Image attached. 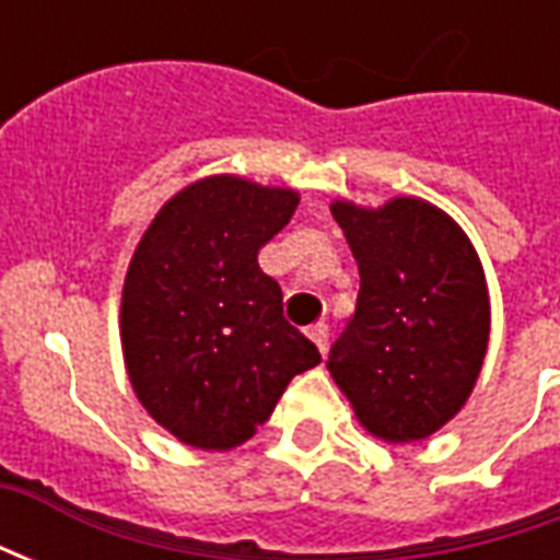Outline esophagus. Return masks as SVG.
<instances>
[{
	"instance_id": "34e87169",
	"label": "esophagus",
	"mask_w": 560,
	"mask_h": 560,
	"mask_svg": "<svg viewBox=\"0 0 560 560\" xmlns=\"http://www.w3.org/2000/svg\"><path fill=\"white\" fill-rule=\"evenodd\" d=\"M308 339L315 341L317 351H320V353L327 351V341H329V327H327V324H315V327H308Z\"/></svg>"
}]
</instances>
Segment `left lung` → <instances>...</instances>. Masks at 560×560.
I'll return each mask as SVG.
<instances>
[{
    "mask_svg": "<svg viewBox=\"0 0 560 560\" xmlns=\"http://www.w3.org/2000/svg\"><path fill=\"white\" fill-rule=\"evenodd\" d=\"M348 236L360 293L327 369L365 429L422 441L468 401L489 345L480 257L456 221L425 200L387 207L332 203Z\"/></svg>",
    "mask_w": 560,
    "mask_h": 560,
    "instance_id": "8db88e82",
    "label": "left lung"
}]
</instances>
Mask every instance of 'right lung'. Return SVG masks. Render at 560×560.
Returning a JSON list of instances; mask_svg holds the SVG:
<instances>
[{
	"label": "right lung",
	"instance_id": "1",
	"mask_svg": "<svg viewBox=\"0 0 560 560\" xmlns=\"http://www.w3.org/2000/svg\"><path fill=\"white\" fill-rule=\"evenodd\" d=\"M296 191L209 176L171 197L122 288V351L140 405L183 444L231 450L257 432L293 375L320 363L284 320L257 252L291 221Z\"/></svg>",
	"mask_w": 560,
	"mask_h": 560
}]
</instances>
